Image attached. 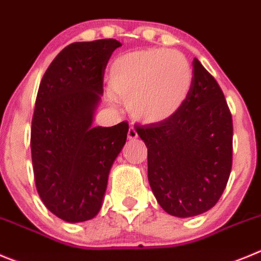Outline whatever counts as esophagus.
<instances>
[{"label":"esophagus","mask_w":261,"mask_h":261,"mask_svg":"<svg viewBox=\"0 0 261 261\" xmlns=\"http://www.w3.org/2000/svg\"><path fill=\"white\" fill-rule=\"evenodd\" d=\"M127 138H128V140H135L136 138H138V133H136L135 128H134V127H130V128H128Z\"/></svg>","instance_id":"esophagus-1"}]
</instances>
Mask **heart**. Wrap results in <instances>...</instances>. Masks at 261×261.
Listing matches in <instances>:
<instances>
[{"mask_svg": "<svg viewBox=\"0 0 261 261\" xmlns=\"http://www.w3.org/2000/svg\"><path fill=\"white\" fill-rule=\"evenodd\" d=\"M192 69L175 50L145 49L117 57L109 69V88L128 105L131 116L148 125L169 121L189 98Z\"/></svg>", "mask_w": 261, "mask_h": 261, "instance_id": "obj_1", "label": "heart"}]
</instances>
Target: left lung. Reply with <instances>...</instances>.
Instances as JSON below:
<instances>
[{"mask_svg":"<svg viewBox=\"0 0 261 261\" xmlns=\"http://www.w3.org/2000/svg\"><path fill=\"white\" fill-rule=\"evenodd\" d=\"M192 74L189 98L173 118L135 127L148 148V180L157 203L182 218L215 206L233 161V121L224 93L196 58Z\"/></svg>","mask_w":261,"mask_h":261,"instance_id":"left-lung-1","label":"left lung"}]
</instances>
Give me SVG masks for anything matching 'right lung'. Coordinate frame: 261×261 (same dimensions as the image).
I'll return each mask as SVG.
<instances>
[{
    "instance_id": "add662e5",
    "label": "right lung",
    "mask_w": 261,
    "mask_h": 261,
    "mask_svg": "<svg viewBox=\"0 0 261 261\" xmlns=\"http://www.w3.org/2000/svg\"><path fill=\"white\" fill-rule=\"evenodd\" d=\"M121 45L114 39L70 44L40 83L31 127L35 183L46 208L66 222L97 215L110 168L126 143L127 122L92 126L105 67Z\"/></svg>"
}]
</instances>
